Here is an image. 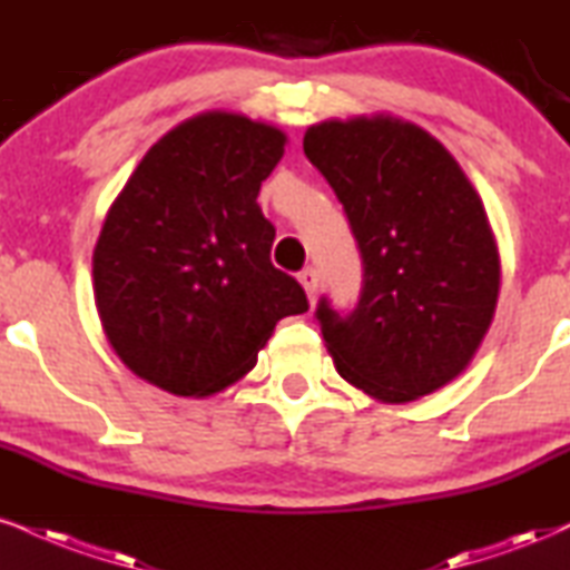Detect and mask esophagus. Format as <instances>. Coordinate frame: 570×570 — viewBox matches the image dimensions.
<instances>
[{"label": "esophagus", "instance_id": "34e87169", "mask_svg": "<svg viewBox=\"0 0 570 570\" xmlns=\"http://www.w3.org/2000/svg\"><path fill=\"white\" fill-rule=\"evenodd\" d=\"M299 284H303V289L307 292V297H315V289H318V273H315V267H305V271H299Z\"/></svg>", "mask_w": 570, "mask_h": 570}]
</instances>
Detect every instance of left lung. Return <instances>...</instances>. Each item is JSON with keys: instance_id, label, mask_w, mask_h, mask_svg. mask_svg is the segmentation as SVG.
Instances as JSON below:
<instances>
[{"instance_id": "1", "label": "left lung", "mask_w": 570, "mask_h": 570, "mask_svg": "<svg viewBox=\"0 0 570 570\" xmlns=\"http://www.w3.org/2000/svg\"><path fill=\"white\" fill-rule=\"evenodd\" d=\"M303 148L363 259L355 311L326 297L315 311L334 366L376 401L435 393L468 368L497 311L502 267L481 196L433 135L395 116L321 121Z\"/></svg>"}]
</instances>
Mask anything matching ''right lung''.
I'll use <instances>...</instances> for the list:
<instances>
[{"instance_id": "obj_1", "label": "right lung", "mask_w": 570, "mask_h": 570, "mask_svg": "<svg viewBox=\"0 0 570 570\" xmlns=\"http://www.w3.org/2000/svg\"><path fill=\"white\" fill-rule=\"evenodd\" d=\"M286 135L207 111L169 129L108 209L92 255L102 332L127 368L202 397L242 380L303 286L273 267L276 228L257 204Z\"/></svg>"}]
</instances>
